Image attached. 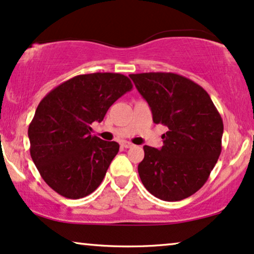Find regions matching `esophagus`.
Here are the masks:
<instances>
[{
    "label": "esophagus",
    "mask_w": 254,
    "mask_h": 254,
    "mask_svg": "<svg viewBox=\"0 0 254 254\" xmlns=\"http://www.w3.org/2000/svg\"><path fill=\"white\" fill-rule=\"evenodd\" d=\"M121 146H122V147H125V148H130V147H133V144H132V142H128V141H124V142H122V144H121Z\"/></svg>",
    "instance_id": "34e87169"
}]
</instances>
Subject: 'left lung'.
Instances as JSON below:
<instances>
[{"mask_svg":"<svg viewBox=\"0 0 254 254\" xmlns=\"http://www.w3.org/2000/svg\"><path fill=\"white\" fill-rule=\"evenodd\" d=\"M150 106L154 124L168 127L162 148L144 146L138 172L163 201H181L201 189L221 153L223 122L208 92L172 72L129 74Z\"/></svg>","mask_w":254,"mask_h":254,"instance_id":"obj_1","label":"left lung"}]
</instances>
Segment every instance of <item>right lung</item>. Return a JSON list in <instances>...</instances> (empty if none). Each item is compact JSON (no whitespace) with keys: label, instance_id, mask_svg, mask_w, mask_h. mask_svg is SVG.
Instances as JSON below:
<instances>
[{"label":"right lung","instance_id":"1","mask_svg":"<svg viewBox=\"0 0 254 254\" xmlns=\"http://www.w3.org/2000/svg\"><path fill=\"white\" fill-rule=\"evenodd\" d=\"M132 88L120 73L79 74L40 101L28 127L29 151L43 180L59 195L85 197L103 181L120 146L91 135L90 125L102 121Z\"/></svg>","mask_w":254,"mask_h":254}]
</instances>
